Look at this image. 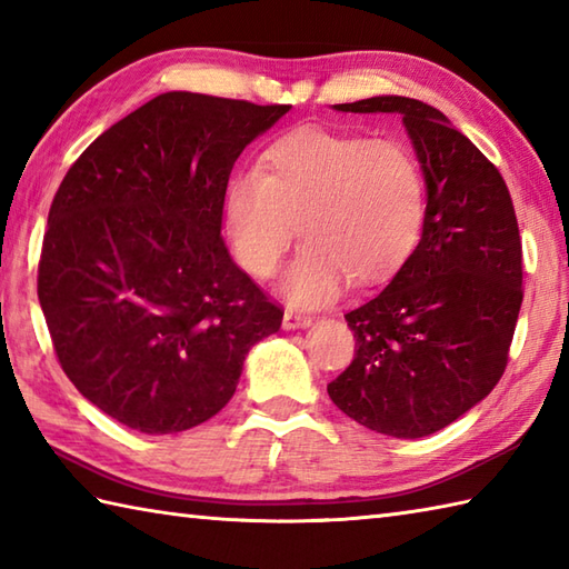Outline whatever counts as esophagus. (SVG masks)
Returning a JSON list of instances; mask_svg holds the SVG:
<instances>
[{
    "label": "esophagus",
    "mask_w": 569,
    "mask_h": 569,
    "mask_svg": "<svg viewBox=\"0 0 569 569\" xmlns=\"http://www.w3.org/2000/svg\"><path fill=\"white\" fill-rule=\"evenodd\" d=\"M310 325H312V318H310V316H300V312L286 310V316H283V330H303V328H310Z\"/></svg>",
    "instance_id": "1"
}]
</instances>
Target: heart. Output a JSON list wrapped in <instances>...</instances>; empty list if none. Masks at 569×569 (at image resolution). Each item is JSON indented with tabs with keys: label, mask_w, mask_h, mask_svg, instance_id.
Listing matches in <instances>:
<instances>
[{
	"label": "heart",
	"mask_w": 569,
	"mask_h": 569,
	"mask_svg": "<svg viewBox=\"0 0 569 569\" xmlns=\"http://www.w3.org/2000/svg\"><path fill=\"white\" fill-rule=\"evenodd\" d=\"M426 220V183L403 143L328 129H298L241 171L224 192V234L237 261L259 278L281 266L296 237L281 296L291 308L332 303L349 278L379 283L413 253Z\"/></svg>",
	"instance_id": "b5f03b06"
}]
</instances>
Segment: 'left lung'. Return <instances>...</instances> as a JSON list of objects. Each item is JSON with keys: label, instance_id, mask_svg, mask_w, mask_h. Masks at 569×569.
Segmentation results:
<instances>
[{"label": "left lung", "instance_id": "8db88e82", "mask_svg": "<svg viewBox=\"0 0 569 569\" xmlns=\"http://www.w3.org/2000/svg\"><path fill=\"white\" fill-rule=\"evenodd\" d=\"M332 110L401 117L428 204L413 253L345 316L357 352L328 393L373 432L426 438L485 401L506 369L523 303L513 202L497 166L435 107L379 94Z\"/></svg>", "mask_w": 569, "mask_h": 569}]
</instances>
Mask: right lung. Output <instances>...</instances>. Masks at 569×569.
I'll return each mask as SVG.
<instances>
[{"label":"right lung","mask_w":569,"mask_h":569,"mask_svg":"<svg viewBox=\"0 0 569 569\" xmlns=\"http://www.w3.org/2000/svg\"><path fill=\"white\" fill-rule=\"evenodd\" d=\"M291 104L163 92L94 139L60 183L39 300L72 386L122 426L176 435L229 403L283 320L229 257L234 161Z\"/></svg>","instance_id":"right-lung-1"}]
</instances>
